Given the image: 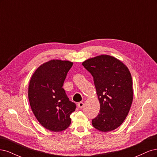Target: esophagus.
Instances as JSON below:
<instances>
[{
    "instance_id": "obj_1",
    "label": "esophagus",
    "mask_w": 157,
    "mask_h": 157,
    "mask_svg": "<svg viewBox=\"0 0 157 157\" xmlns=\"http://www.w3.org/2000/svg\"><path fill=\"white\" fill-rule=\"evenodd\" d=\"M83 106H84V103H83V102H79V103H78V104H77V107H78V108L81 109V108H82V107H83Z\"/></svg>"
}]
</instances>
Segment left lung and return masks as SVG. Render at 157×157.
Instances as JSON below:
<instances>
[{"instance_id":"obj_1","label":"left lung","mask_w":157,"mask_h":157,"mask_svg":"<svg viewBox=\"0 0 157 157\" xmlns=\"http://www.w3.org/2000/svg\"><path fill=\"white\" fill-rule=\"evenodd\" d=\"M94 78L100 111L92 121L93 126L101 132L116 129L124 121L133 100L132 76L120 60L101 55L82 63Z\"/></svg>"}]
</instances>
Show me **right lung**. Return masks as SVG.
Wrapping results in <instances>:
<instances>
[{"label": "right lung", "mask_w": 157, "mask_h": 157, "mask_svg": "<svg viewBox=\"0 0 157 157\" xmlns=\"http://www.w3.org/2000/svg\"><path fill=\"white\" fill-rule=\"evenodd\" d=\"M73 62L50 60L41 65L31 78L28 97L33 113L40 124L52 132L69 127L76 104L69 101L62 88Z\"/></svg>", "instance_id": "1"}]
</instances>
